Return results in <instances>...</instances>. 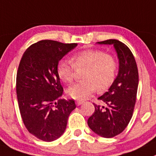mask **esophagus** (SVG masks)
I'll return each mask as SVG.
<instances>
[{
  "mask_svg": "<svg viewBox=\"0 0 156 156\" xmlns=\"http://www.w3.org/2000/svg\"><path fill=\"white\" fill-rule=\"evenodd\" d=\"M83 103H84V101H77L76 102H75V104H76L77 106H79L81 105V104H82Z\"/></svg>",
  "mask_w": 156,
  "mask_h": 156,
  "instance_id": "1",
  "label": "esophagus"
}]
</instances>
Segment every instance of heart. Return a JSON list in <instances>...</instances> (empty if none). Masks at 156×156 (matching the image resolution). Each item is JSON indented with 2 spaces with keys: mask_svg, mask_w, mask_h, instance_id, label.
<instances>
[{
  "mask_svg": "<svg viewBox=\"0 0 156 156\" xmlns=\"http://www.w3.org/2000/svg\"><path fill=\"white\" fill-rule=\"evenodd\" d=\"M72 64L67 59H62L57 65L58 77L66 83H71L75 77V68H85L83 79L69 87L67 94L75 100H84L91 96L96 90H104L113 83L117 72V62L113 55L100 49L81 51L72 58Z\"/></svg>",
  "mask_w": 156,
  "mask_h": 156,
  "instance_id": "1",
  "label": "heart"
}]
</instances>
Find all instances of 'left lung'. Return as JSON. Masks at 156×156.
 Returning <instances> with one entry per match:
<instances>
[{"mask_svg": "<svg viewBox=\"0 0 156 156\" xmlns=\"http://www.w3.org/2000/svg\"><path fill=\"white\" fill-rule=\"evenodd\" d=\"M113 45L119 61L117 76L107 92L98 98L107 107L94 104V113L87 120L90 129L100 136L111 138L121 133L132 118L136 99L139 74L130 49L119 40L98 42Z\"/></svg>", "mask_w": 156, "mask_h": 156, "instance_id": "obj_1", "label": "left lung"}]
</instances>
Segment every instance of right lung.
Instances as JSON below:
<instances>
[{"instance_id":"obj_1","label":"right lung","mask_w":156,"mask_h":156,"mask_svg":"<svg viewBox=\"0 0 156 156\" xmlns=\"http://www.w3.org/2000/svg\"><path fill=\"white\" fill-rule=\"evenodd\" d=\"M77 46L41 40L31 45L21 58L16 74L20 112L27 130L43 141H54L64 133L76 107L74 100L61 98L63 87L57 65Z\"/></svg>"}]
</instances>
